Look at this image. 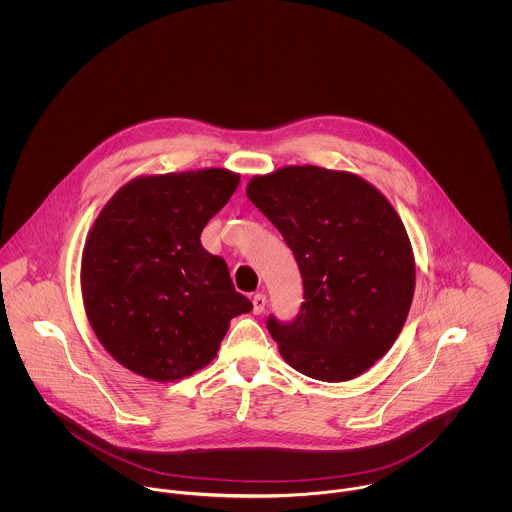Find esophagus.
Here are the masks:
<instances>
[{
  "mask_svg": "<svg viewBox=\"0 0 512 512\" xmlns=\"http://www.w3.org/2000/svg\"><path fill=\"white\" fill-rule=\"evenodd\" d=\"M264 309H266V295H264V293H256V295L252 297V311H254L256 315H260Z\"/></svg>",
  "mask_w": 512,
  "mask_h": 512,
  "instance_id": "1",
  "label": "esophagus"
}]
</instances>
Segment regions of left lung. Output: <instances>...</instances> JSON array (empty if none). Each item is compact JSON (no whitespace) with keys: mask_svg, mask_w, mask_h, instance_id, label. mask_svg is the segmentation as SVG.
<instances>
[{"mask_svg":"<svg viewBox=\"0 0 512 512\" xmlns=\"http://www.w3.org/2000/svg\"><path fill=\"white\" fill-rule=\"evenodd\" d=\"M248 199L292 248L303 303L266 325L288 365L343 382L382 359L408 317L416 266L406 228L365 179L315 165L254 177Z\"/></svg>","mask_w":512,"mask_h":512,"instance_id":"left-lung-1","label":"left lung"}]
</instances>
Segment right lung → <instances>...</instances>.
<instances>
[{"instance_id": "add662e5", "label": "right lung", "mask_w": 512, "mask_h": 512, "mask_svg": "<svg viewBox=\"0 0 512 512\" xmlns=\"http://www.w3.org/2000/svg\"><path fill=\"white\" fill-rule=\"evenodd\" d=\"M240 177L201 169L140 177L102 209L82 252V299L104 349L149 380L209 365L232 317L252 303L201 232Z\"/></svg>"}]
</instances>
